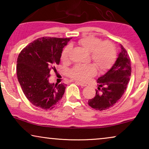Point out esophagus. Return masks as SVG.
<instances>
[{"instance_id":"1","label":"esophagus","mask_w":149,"mask_h":149,"mask_svg":"<svg viewBox=\"0 0 149 149\" xmlns=\"http://www.w3.org/2000/svg\"><path fill=\"white\" fill-rule=\"evenodd\" d=\"M75 83H76L77 85H81V87H85V86H87L86 83H82V82H79V81H75Z\"/></svg>"}]
</instances>
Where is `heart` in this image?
Here are the masks:
<instances>
[{
    "mask_svg": "<svg viewBox=\"0 0 149 149\" xmlns=\"http://www.w3.org/2000/svg\"><path fill=\"white\" fill-rule=\"evenodd\" d=\"M78 44L81 47L90 52L91 60L100 71L109 69L115 62L116 58L115 47L109 40L102 41L99 38L93 36H85L79 40ZM70 48L66 47L61 54V60L67 62L69 60ZM96 68L93 64H79L70 70V77L75 80L85 81L94 76Z\"/></svg>",
    "mask_w": 149,
    "mask_h": 149,
    "instance_id": "obj_1",
    "label": "heart"
}]
</instances>
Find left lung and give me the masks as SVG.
Listing matches in <instances>:
<instances>
[{"instance_id":"1","label":"left lung","mask_w":149,"mask_h":149,"mask_svg":"<svg viewBox=\"0 0 149 149\" xmlns=\"http://www.w3.org/2000/svg\"><path fill=\"white\" fill-rule=\"evenodd\" d=\"M121 45V52L115 64L107 73L97 79L98 87L95 95L89 100L88 104L96 111L113 107L127 87L131 76V61L127 51Z\"/></svg>"}]
</instances>
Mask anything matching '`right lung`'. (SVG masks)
Masks as SVG:
<instances>
[{
  "label": "right lung",
  "mask_w": 149,
  "mask_h": 149,
  "mask_svg": "<svg viewBox=\"0 0 149 149\" xmlns=\"http://www.w3.org/2000/svg\"><path fill=\"white\" fill-rule=\"evenodd\" d=\"M72 38L41 37L28 45L19 54L17 76L22 91L34 106L52 110L59 103L66 87L50 83L51 70L56 71L63 48Z\"/></svg>",
  "instance_id": "add662e5"
}]
</instances>
